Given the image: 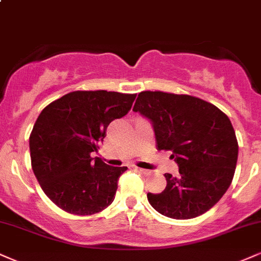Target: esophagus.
Listing matches in <instances>:
<instances>
[{"mask_svg":"<svg viewBox=\"0 0 261 261\" xmlns=\"http://www.w3.org/2000/svg\"><path fill=\"white\" fill-rule=\"evenodd\" d=\"M135 169H136L137 171H140V172H143V174H146V175H148L149 174V170H146V169H142V168H139V166H135Z\"/></svg>","mask_w":261,"mask_h":261,"instance_id":"obj_1","label":"esophagus"}]
</instances>
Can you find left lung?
<instances>
[{
	"label": "left lung",
	"mask_w": 261,
	"mask_h": 261,
	"mask_svg": "<svg viewBox=\"0 0 261 261\" xmlns=\"http://www.w3.org/2000/svg\"><path fill=\"white\" fill-rule=\"evenodd\" d=\"M134 112L149 119L156 148L171 150L180 176L165 174L162 193H148L150 205L177 220L208 212L230 187L238 143L230 119L218 107L197 97L162 91L139 93Z\"/></svg>",
	"instance_id": "obj_1"
}]
</instances>
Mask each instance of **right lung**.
Returning <instances> with one entry per match:
<instances>
[{
	"label": "right lung",
	"instance_id": "1",
	"mask_svg": "<svg viewBox=\"0 0 261 261\" xmlns=\"http://www.w3.org/2000/svg\"><path fill=\"white\" fill-rule=\"evenodd\" d=\"M136 95L98 91L67 93L40 113L29 146L33 171L56 205L92 215L111 205L126 166L107 165L97 153L114 119L127 114Z\"/></svg>",
	"mask_w": 261,
	"mask_h": 261
}]
</instances>
